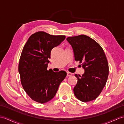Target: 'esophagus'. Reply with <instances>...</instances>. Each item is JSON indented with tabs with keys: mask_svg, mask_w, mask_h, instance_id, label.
<instances>
[{
	"mask_svg": "<svg viewBox=\"0 0 124 124\" xmlns=\"http://www.w3.org/2000/svg\"><path fill=\"white\" fill-rule=\"evenodd\" d=\"M72 75V74L71 73H70V72H67V77H71Z\"/></svg>",
	"mask_w": 124,
	"mask_h": 124,
	"instance_id": "esophagus-1",
	"label": "esophagus"
}]
</instances>
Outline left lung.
I'll use <instances>...</instances> for the list:
<instances>
[{
	"label": "left lung",
	"instance_id": "left-lung-1",
	"mask_svg": "<svg viewBox=\"0 0 124 124\" xmlns=\"http://www.w3.org/2000/svg\"><path fill=\"white\" fill-rule=\"evenodd\" d=\"M74 59L81 63L85 73L76 74L78 81L73 89L74 95L82 102L96 99L106 85L109 74L108 63L105 53L98 43L85 35L69 37Z\"/></svg>",
	"mask_w": 124,
	"mask_h": 124
}]
</instances>
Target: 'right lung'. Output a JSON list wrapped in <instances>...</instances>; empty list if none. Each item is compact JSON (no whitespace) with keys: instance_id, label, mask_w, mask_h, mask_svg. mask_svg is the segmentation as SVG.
<instances>
[{"instance_id":"obj_1","label":"right lung","mask_w":124,"mask_h":124,"mask_svg":"<svg viewBox=\"0 0 124 124\" xmlns=\"http://www.w3.org/2000/svg\"><path fill=\"white\" fill-rule=\"evenodd\" d=\"M64 35H52L44 31L32 34L23 47L18 71L22 85L36 102L44 103L55 96L67 72L47 70L52 50L61 44Z\"/></svg>"}]
</instances>
